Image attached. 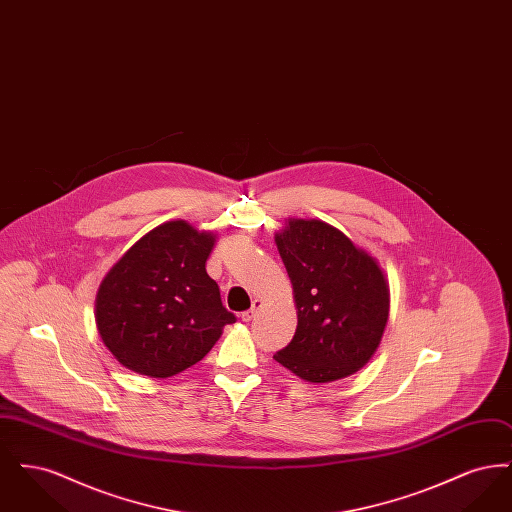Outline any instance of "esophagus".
Segmentation results:
<instances>
[{
  "label": "esophagus",
  "mask_w": 512,
  "mask_h": 512,
  "mask_svg": "<svg viewBox=\"0 0 512 512\" xmlns=\"http://www.w3.org/2000/svg\"><path fill=\"white\" fill-rule=\"evenodd\" d=\"M259 307H261V301H259V299H255V301H253V305H251V309H247V311H244V313H242L240 317H242V320H244V322H251V320H253V317L257 315Z\"/></svg>",
  "instance_id": "34e87169"
}]
</instances>
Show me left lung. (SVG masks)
Here are the masks:
<instances>
[{
	"mask_svg": "<svg viewBox=\"0 0 512 512\" xmlns=\"http://www.w3.org/2000/svg\"><path fill=\"white\" fill-rule=\"evenodd\" d=\"M276 245L292 280L297 328L274 359L313 384L357 372L376 351L388 322L384 272L322 220H290L276 234Z\"/></svg>",
	"mask_w": 512,
	"mask_h": 512,
	"instance_id": "left-lung-1",
	"label": "left lung"
}]
</instances>
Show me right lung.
Wrapping results in <instances>:
<instances>
[{"instance_id": "obj_1", "label": "right lung", "mask_w": 512, "mask_h": 512, "mask_svg": "<svg viewBox=\"0 0 512 512\" xmlns=\"http://www.w3.org/2000/svg\"><path fill=\"white\" fill-rule=\"evenodd\" d=\"M215 244L186 220L153 228L99 286V336L122 366L169 378L199 363L236 322L205 263Z\"/></svg>"}]
</instances>
